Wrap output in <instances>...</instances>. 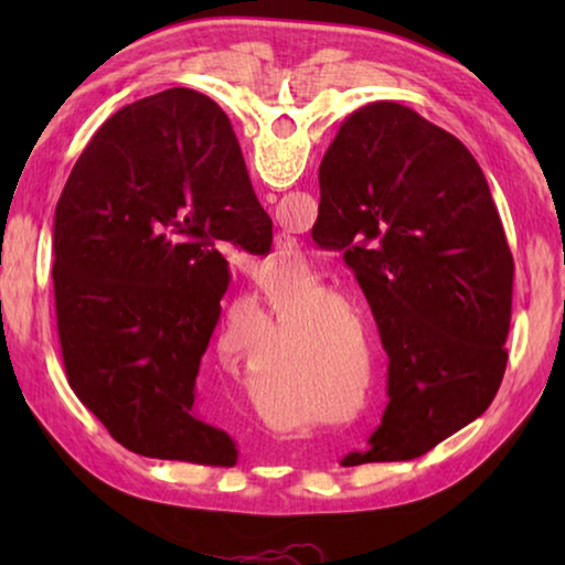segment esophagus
<instances>
[{
    "label": "esophagus",
    "mask_w": 565,
    "mask_h": 565,
    "mask_svg": "<svg viewBox=\"0 0 565 565\" xmlns=\"http://www.w3.org/2000/svg\"><path fill=\"white\" fill-rule=\"evenodd\" d=\"M269 202H271V199H269Z\"/></svg>",
    "instance_id": "esophagus-1"
}]
</instances>
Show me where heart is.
<instances>
[{
  "mask_svg": "<svg viewBox=\"0 0 565 565\" xmlns=\"http://www.w3.org/2000/svg\"><path fill=\"white\" fill-rule=\"evenodd\" d=\"M303 361L306 359H303L301 351H296L291 347H286V343H281V347H276V351L264 363L262 384H266V386L286 384V381H291L296 376V369L301 371ZM319 361H321L319 363V381H321V384H331L333 374H337V359H333L331 353L327 351V353H321Z\"/></svg>",
  "mask_w": 565,
  "mask_h": 565,
  "instance_id": "1",
  "label": "heart"
}]
</instances>
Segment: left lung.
Masks as SVG:
<instances>
[{"label":"left lung","instance_id":"obj_1","mask_svg":"<svg viewBox=\"0 0 565 565\" xmlns=\"http://www.w3.org/2000/svg\"><path fill=\"white\" fill-rule=\"evenodd\" d=\"M319 236L343 248L388 353L366 454L408 461L471 424L501 386L513 256L478 161L414 109L371 102L319 167Z\"/></svg>","mask_w":565,"mask_h":565}]
</instances>
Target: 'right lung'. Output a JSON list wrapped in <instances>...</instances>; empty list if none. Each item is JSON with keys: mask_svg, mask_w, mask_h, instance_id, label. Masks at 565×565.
<instances>
[{"mask_svg": "<svg viewBox=\"0 0 565 565\" xmlns=\"http://www.w3.org/2000/svg\"><path fill=\"white\" fill-rule=\"evenodd\" d=\"M266 234L232 124L204 94L159 92L94 134L56 204L52 276L66 381L114 441L236 463L196 376L228 284L218 248Z\"/></svg>", "mask_w": 565, "mask_h": 565, "instance_id": "1", "label": "right lung"}]
</instances>
